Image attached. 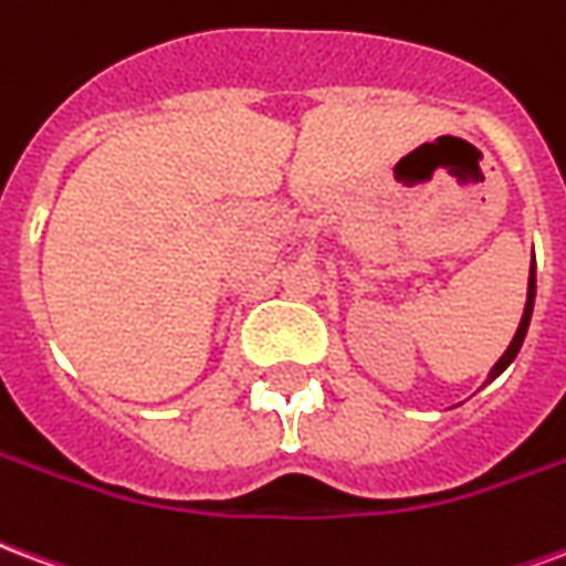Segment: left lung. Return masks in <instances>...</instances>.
Listing matches in <instances>:
<instances>
[{"instance_id": "left-lung-1", "label": "left lung", "mask_w": 566, "mask_h": 566, "mask_svg": "<svg viewBox=\"0 0 566 566\" xmlns=\"http://www.w3.org/2000/svg\"><path fill=\"white\" fill-rule=\"evenodd\" d=\"M534 296H536V272L534 266H531V282H527V303H524V315H522V324H518V331H515V336H512L510 348L503 352V357H500L497 364H494V369H491V376L488 379H497L503 369L510 367L512 360H515V355H518V348H522L524 336H527V324H531V312H534Z\"/></svg>"}]
</instances>
